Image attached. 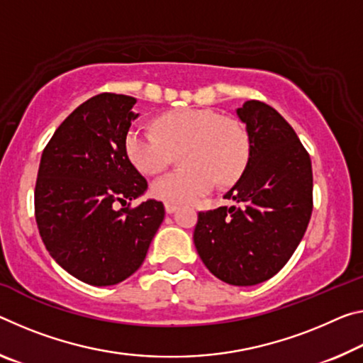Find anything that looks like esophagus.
<instances>
[{
  "instance_id": "34e87169",
  "label": "esophagus",
  "mask_w": 363,
  "mask_h": 363,
  "mask_svg": "<svg viewBox=\"0 0 363 363\" xmlns=\"http://www.w3.org/2000/svg\"><path fill=\"white\" fill-rule=\"evenodd\" d=\"M176 208H177V206L172 205V203H166L164 205V210H166V213H168V215H171V213H174Z\"/></svg>"
}]
</instances>
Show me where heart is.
<instances>
[{
  "label": "heart",
  "instance_id": "b5f03b06",
  "mask_svg": "<svg viewBox=\"0 0 363 363\" xmlns=\"http://www.w3.org/2000/svg\"><path fill=\"white\" fill-rule=\"evenodd\" d=\"M129 160L145 174H158L181 150L187 168L168 172L152 184V194L166 203L181 205L202 197L215 181L229 186L249 160V134L239 121L203 108H181L164 113L157 130L132 128L124 140Z\"/></svg>",
  "mask_w": 363,
  "mask_h": 363
}]
</instances>
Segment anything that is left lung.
I'll return each instance as SVG.
<instances>
[{
    "instance_id": "left-lung-1",
    "label": "left lung",
    "mask_w": 363,
    "mask_h": 363,
    "mask_svg": "<svg viewBox=\"0 0 363 363\" xmlns=\"http://www.w3.org/2000/svg\"><path fill=\"white\" fill-rule=\"evenodd\" d=\"M250 152L224 194L233 206L200 211L194 244L205 267L233 286H255L279 272L307 231L313 208L312 161L294 129L267 103L235 109Z\"/></svg>"
}]
</instances>
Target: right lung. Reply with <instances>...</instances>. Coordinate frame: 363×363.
Here are the masks:
<instances>
[{
	"instance_id": "right-lung-1",
	"label": "right lung",
	"mask_w": 363,
	"mask_h": 363,
	"mask_svg": "<svg viewBox=\"0 0 363 363\" xmlns=\"http://www.w3.org/2000/svg\"><path fill=\"white\" fill-rule=\"evenodd\" d=\"M134 96L100 94L62 121L45 147L35 184V220L50 255L91 286L118 284L140 268L164 220L125 153ZM118 203L123 208L116 210Z\"/></svg>"
}]
</instances>
